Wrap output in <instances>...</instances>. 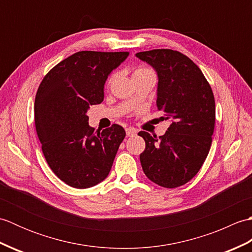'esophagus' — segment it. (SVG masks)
Masks as SVG:
<instances>
[{"label":"esophagus","mask_w":252,"mask_h":252,"mask_svg":"<svg viewBox=\"0 0 252 252\" xmlns=\"http://www.w3.org/2000/svg\"><path fill=\"white\" fill-rule=\"evenodd\" d=\"M126 133L127 136H133V135L136 134L137 130L134 129V127H127V129L126 130Z\"/></svg>","instance_id":"obj_1"}]
</instances>
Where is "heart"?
Returning a JSON list of instances; mask_svg holds the SVG:
<instances>
[{
    "mask_svg": "<svg viewBox=\"0 0 252 252\" xmlns=\"http://www.w3.org/2000/svg\"><path fill=\"white\" fill-rule=\"evenodd\" d=\"M149 71H152L151 69H148V68H144V67H138V68H136L135 70H134V72H133V77L134 76H137V74H142V73H146V72H149ZM114 78H115V74H111V76L108 78V80H107V85H109L111 84V82H112V80H114Z\"/></svg>",
    "mask_w": 252,
    "mask_h": 252,
    "instance_id": "b5f03b06",
    "label": "heart"
}]
</instances>
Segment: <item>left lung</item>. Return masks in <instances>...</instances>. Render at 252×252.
<instances>
[{
	"label": "left lung",
	"instance_id": "obj_1",
	"mask_svg": "<svg viewBox=\"0 0 252 252\" xmlns=\"http://www.w3.org/2000/svg\"><path fill=\"white\" fill-rule=\"evenodd\" d=\"M136 57L157 71V109L171 120L159 138L138 133L146 144L140 155L142 168L154 183L175 189L194 178L210 151L215 96L199 67L178 51L158 49L140 52Z\"/></svg>",
	"mask_w": 252,
	"mask_h": 252
}]
</instances>
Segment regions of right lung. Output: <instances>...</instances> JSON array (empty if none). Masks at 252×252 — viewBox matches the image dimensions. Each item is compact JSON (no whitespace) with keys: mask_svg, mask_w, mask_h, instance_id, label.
<instances>
[{"mask_svg":"<svg viewBox=\"0 0 252 252\" xmlns=\"http://www.w3.org/2000/svg\"><path fill=\"white\" fill-rule=\"evenodd\" d=\"M129 52L81 51L53 67L34 100V122L42 152L58 179L74 189L104 181L126 136L119 125L105 130L89 126L91 105L104 99L109 73Z\"/></svg>","mask_w":252,"mask_h":252,"instance_id":"1","label":"right lung"}]
</instances>
